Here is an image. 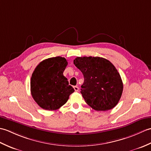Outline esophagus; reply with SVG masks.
Here are the masks:
<instances>
[{
    "label": "esophagus",
    "instance_id": "34e87169",
    "mask_svg": "<svg viewBox=\"0 0 151 151\" xmlns=\"http://www.w3.org/2000/svg\"><path fill=\"white\" fill-rule=\"evenodd\" d=\"M73 88H74V89H75V91H78V90H79L78 87V86H74Z\"/></svg>",
    "mask_w": 151,
    "mask_h": 151
}]
</instances>
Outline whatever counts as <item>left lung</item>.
I'll use <instances>...</instances> for the list:
<instances>
[{
	"label": "left lung",
	"instance_id": "obj_1",
	"mask_svg": "<svg viewBox=\"0 0 151 151\" xmlns=\"http://www.w3.org/2000/svg\"><path fill=\"white\" fill-rule=\"evenodd\" d=\"M73 62L84 75L81 93L86 103L97 111L114 108L121 99L123 84L113 64L103 58L92 56L77 57Z\"/></svg>",
	"mask_w": 151,
	"mask_h": 151
}]
</instances>
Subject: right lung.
Here are the masks:
<instances>
[{"label": "right lung", "mask_w": 151, "mask_h": 151, "mask_svg": "<svg viewBox=\"0 0 151 151\" xmlns=\"http://www.w3.org/2000/svg\"><path fill=\"white\" fill-rule=\"evenodd\" d=\"M65 58L44 60L32 75L30 91L34 100L47 110H56L65 104L75 91L63 73L67 65Z\"/></svg>", "instance_id": "add662e5"}]
</instances>
